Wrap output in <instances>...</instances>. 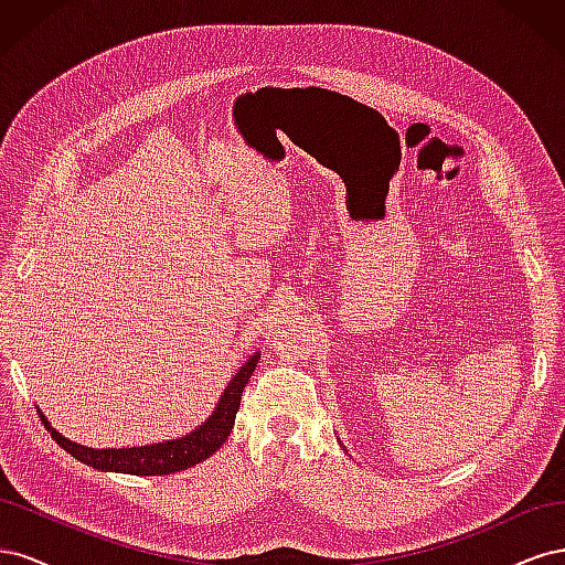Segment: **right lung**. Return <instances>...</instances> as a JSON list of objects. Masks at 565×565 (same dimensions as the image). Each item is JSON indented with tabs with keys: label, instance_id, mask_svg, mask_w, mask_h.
<instances>
[{
	"label": "right lung",
	"instance_id": "add662e5",
	"mask_svg": "<svg viewBox=\"0 0 565 565\" xmlns=\"http://www.w3.org/2000/svg\"><path fill=\"white\" fill-rule=\"evenodd\" d=\"M259 361H262V353H254L249 361L235 372V377L224 388V396L218 398L210 419H204L195 431L185 434L183 438L156 443V446L96 450V448L79 446V443L61 436L56 429H51V424L42 413L40 417H42V424L51 431V438H54L65 452H71L77 461H84L87 467H94L98 471H117V473H131V476H167V473L183 471L188 467L200 465V461L212 457L221 446H224L226 438L233 431L235 413L243 401V391Z\"/></svg>",
	"mask_w": 565,
	"mask_h": 565
}]
</instances>
